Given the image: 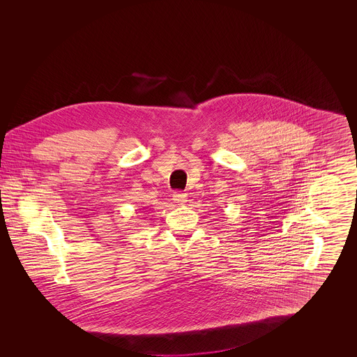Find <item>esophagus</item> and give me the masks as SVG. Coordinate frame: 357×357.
Segmentation results:
<instances>
[{
  "instance_id": "esophagus-1",
  "label": "esophagus",
  "mask_w": 357,
  "mask_h": 357,
  "mask_svg": "<svg viewBox=\"0 0 357 357\" xmlns=\"http://www.w3.org/2000/svg\"><path fill=\"white\" fill-rule=\"evenodd\" d=\"M172 199L176 204H185L187 202V195L185 192H174Z\"/></svg>"
}]
</instances>
